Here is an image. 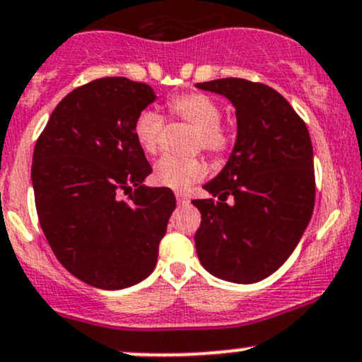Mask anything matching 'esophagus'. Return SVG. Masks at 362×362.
<instances>
[{"instance_id":"1","label":"esophagus","mask_w":362,"mask_h":362,"mask_svg":"<svg viewBox=\"0 0 362 362\" xmlns=\"http://www.w3.org/2000/svg\"><path fill=\"white\" fill-rule=\"evenodd\" d=\"M175 197H177V203H178V204H182V206H184V204H187V203H189V196H187V194H184V192H177V194H175Z\"/></svg>"}]
</instances>
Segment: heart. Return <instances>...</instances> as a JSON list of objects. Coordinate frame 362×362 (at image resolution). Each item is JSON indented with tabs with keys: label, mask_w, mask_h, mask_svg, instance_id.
I'll return each mask as SVG.
<instances>
[{
	"label": "heart",
	"mask_w": 362,
	"mask_h": 362,
	"mask_svg": "<svg viewBox=\"0 0 362 362\" xmlns=\"http://www.w3.org/2000/svg\"><path fill=\"white\" fill-rule=\"evenodd\" d=\"M168 111L173 117L184 119L196 127L192 149H204L213 156L223 154L230 147V133L220 123L222 109L204 93H185L168 102ZM135 139L147 154H156L161 147L165 119L161 114L146 109L135 119ZM208 165L199 158H177L165 156L154 165V180L161 187L185 191L194 182L206 177Z\"/></svg>",
	"instance_id": "1"
}]
</instances>
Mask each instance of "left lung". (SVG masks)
<instances>
[{
	"label": "left lung",
	"instance_id": "obj_1",
	"mask_svg": "<svg viewBox=\"0 0 362 362\" xmlns=\"http://www.w3.org/2000/svg\"><path fill=\"white\" fill-rule=\"evenodd\" d=\"M196 88L234 105L238 135L227 165L194 199L201 226L194 241L211 276L251 284L274 274L298 245L314 211V151L290 102L262 83L223 78Z\"/></svg>",
	"mask_w": 362,
	"mask_h": 362
}]
</instances>
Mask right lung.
I'll return each mask as SVG.
<instances>
[{"instance_id":"right-lung-1","label":"right lung","mask_w":362,"mask_h":362,"mask_svg":"<svg viewBox=\"0 0 362 362\" xmlns=\"http://www.w3.org/2000/svg\"><path fill=\"white\" fill-rule=\"evenodd\" d=\"M156 98L146 83L95 79L59 102L34 147L41 229L60 264L93 288L146 279L177 206L171 189L144 185L152 168L133 132ZM132 188L131 199L121 200Z\"/></svg>"}]
</instances>
